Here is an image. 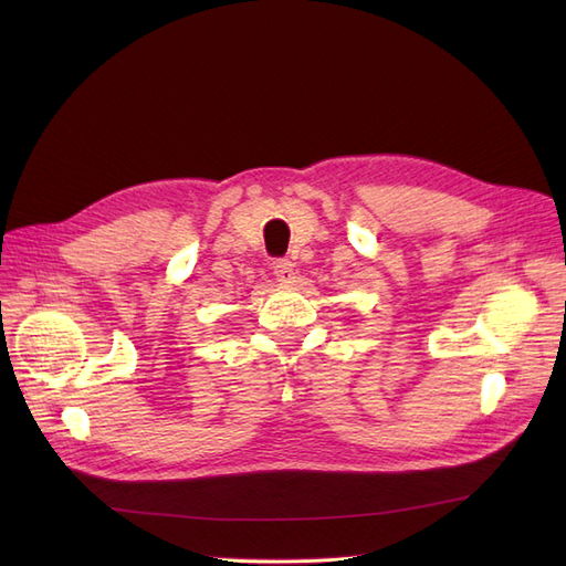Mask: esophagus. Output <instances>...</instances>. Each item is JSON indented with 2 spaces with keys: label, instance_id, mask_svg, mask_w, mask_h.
Masks as SVG:
<instances>
[{
  "label": "esophagus",
  "instance_id": "esophagus-1",
  "mask_svg": "<svg viewBox=\"0 0 566 566\" xmlns=\"http://www.w3.org/2000/svg\"><path fill=\"white\" fill-rule=\"evenodd\" d=\"M273 273H276L279 283H293L295 281V264L287 260H276L273 262Z\"/></svg>",
  "mask_w": 566,
  "mask_h": 566
}]
</instances>
